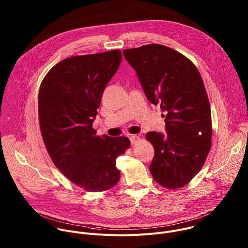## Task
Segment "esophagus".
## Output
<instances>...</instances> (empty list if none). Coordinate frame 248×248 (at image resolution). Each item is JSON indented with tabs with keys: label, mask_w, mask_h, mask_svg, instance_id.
Segmentation results:
<instances>
[{
	"label": "esophagus",
	"mask_w": 248,
	"mask_h": 248,
	"mask_svg": "<svg viewBox=\"0 0 248 248\" xmlns=\"http://www.w3.org/2000/svg\"><path fill=\"white\" fill-rule=\"evenodd\" d=\"M129 139H130V143L133 145V144H135V143L137 142V140H138L139 138H138V136H136V135H130V136H129Z\"/></svg>",
	"instance_id": "esophagus-1"
}]
</instances>
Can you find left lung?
Here are the masks:
<instances>
[{"label": "left lung", "mask_w": 248, "mask_h": 248, "mask_svg": "<svg viewBox=\"0 0 248 248\" xmlns=\"http://www.w3.org/2000/svg\"><path fill=\"white\" fill-rule=\"evenodd\" d=\"M143 91L165 113V131H150L155 148L150 171L160 186L181 188L203 167L212 145L209 98L196 66L167 46L147 44L124 49Z\"/></svg>", "instance_id": "left-lung-1"}]
</instances>
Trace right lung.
Returning a JSON list of instances; mask_svg holds the SVG:
<instances>
[{"mask_svg": "<svg viewBox=\"0 0 248 248\" xmlns=\"http://www.w3.org/2000/svg\"><path fill=\"white\" fill-rule=\"evenodd\" d=\"M121 62L120 50L70 57L53 66L40 86L38 118L46 150L56 167L87 191L118 184L116 159L130 146L127 137H99L93 128Z\"/></svg>", "mask_w": 248, "mask_h": 248, "instance_id": "1", "label": "right lung"}]
</instances>
